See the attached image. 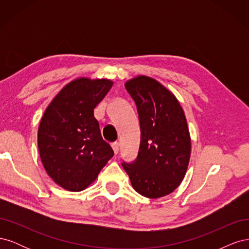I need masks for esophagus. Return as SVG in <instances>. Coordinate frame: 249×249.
<instances>
[{
  "label": "esophagus",
  "instance_id": "obj_1",
  "mask_svg": "<svg viewBox=\"0 0 249 249\" xmlns=\"http://www.w3.org/2000/svg\"><path fill=\"white\" fill-rule=\"evenodd\" d=\"M112 148H113V150H114V154L116 155L118 153V150H119V143L118 142L112 143Z\"/></svg>",
  "mask_w": 249,
  "mask_h": 249
}]
</instances>
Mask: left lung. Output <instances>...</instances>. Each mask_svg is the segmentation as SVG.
<instances>
[{
	"instance_id": "8db88e82",
	"label": "left lung",
	"mask_w": 249,
	"mask_h": 249,
	"mask_svg": "<svg viewBox=\"0 0 249 249\" xmlns=\"http://www.w3.org/2000/svg\"><path fill=\"white\" fill-rule=\"evenodd\" d=\"M124 86L136 103L141 141L136 161L123 163V167L142 196H166L182 183L190 160L191 137L184 110L156 79L137 76Z\"/></svg>"
}]
</instances>
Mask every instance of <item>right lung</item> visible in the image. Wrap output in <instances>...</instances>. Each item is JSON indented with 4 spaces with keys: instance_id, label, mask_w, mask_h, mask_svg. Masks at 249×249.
<instances>
[{
    "instance_id": "right-lung-1",
    "label": "right lung",
    "mask_w": 249,
    "mask_h": 249,
    "mask_svg": "<svg viewBox=\"0 0 249 249\" xmlns=\"http://www.w3.org/2000/svg\"><path fill=\"white\" fill-rule=\"evenodd\" d=\"M112 85L108 79H74L43 113L37 133L39 156L49 177L65 190L86 189L114 155L94 117Z\"/></svg>"
}]
</instances>
